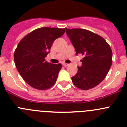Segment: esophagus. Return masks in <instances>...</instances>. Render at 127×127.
<instances>
[{
  "instance_id": "34e87169",
  "label": "esophagus",
  "mask_w": 127,
  "mask_h": 127,
  "mask_svg": "<svg viewBox=\"0 0 127 127\" xmlns=\"http://www.w3.org/2000/svg\"><path fill=\"white\" fill-rule=\"evenodd\" d=\"M62 64L64 66H65V67H66V66H69V64H67V63H62Z\"/></svg>"
}]
</instances>
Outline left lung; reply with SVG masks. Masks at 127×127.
Instances as JSON below:
<instances>
[{"label":"left lung","instance_id":"obj_1","mask_svg":"<svg viewBox=\"0 0 127 127\" xmlns=\"http://www.w3.org/2000/svg\"><path fill=\"white\" fill-rule=\"evenodd\" d=\"M66 32L76 50L82 54V65L71 80L78 88L88 90L105 79L112 64V51L102 37L84 29H67Z\"/></svg>","mask_w":127,"mask_h":127}]
</instances>
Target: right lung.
Instances as JSON below:
<instances>
[{
	"mask_svg": "<svg viewBox=\"0 0 127 127\" xmlns=\"http://www.w3.org/2000/svg\"><path fill=\"white\" fill-rule=\"evenodd\" d=\"M65 29L41 28L24 37L15 49L14 62L25 81L39 90L50 88L56 82L61 64H51L45 60L54 40L63 35Z\"/></svg>",
	"mask_w": 127,
	"mask_h": 127,
	"instance_id": "1",
	"label": "right lung"
}]
</instances>
